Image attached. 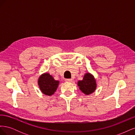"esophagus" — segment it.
<instances>
[{
  "label": "esophagus",
  "mask_w": 135,
  "mask_h": 135,
  "mask_svg": "<svg viewBox=\"0 0 135 135\" xmlns=\"http://www.w3.org/2000/svg\"><path fill=\"white\" fill-rule=\"evenodd\" d=\"M65 81H66V82H71L72 79H65Z\"/></svg>",
  "instance_id": "obj_1"
}]
</instances>
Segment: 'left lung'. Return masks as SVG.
Masks as SVG:
<instances>
[{
	"mask_svg": "<svg viewBox=\"0 0 135 135\" xmlns=\"http://www.w3.org/2000/svg\"><path fill=\"white\" fill-rule=\"evenodd\" d=\"M79 89L85 95H89L95 91L96 88V80L90 73H87L83 77V80L78 82Z\"/></svg>",
	"mask_w": 135,
	"mask_h": 135,
	"instance_id": "1",
	"label": "left lung"
}]
</instances>
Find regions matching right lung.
Listing matches in <instances>:
<instances>
[{
    "label": "right lung",
    "instance_id": "obj_1",
    "mask_svg": "<svg viewBox=\"0 0 135 135\" xmlns=\"http://www.w3.org/2000/svg\"><path fill=\"white\" fill-rule=\"evenodd\" d=\"M59 81L56 80L48 73H44L39 77L38 85L42 92L47 96H51L56 91Z\"/></svg>",
    "mask_w": 135,
    "mask_h": 135
}]
</instances>
